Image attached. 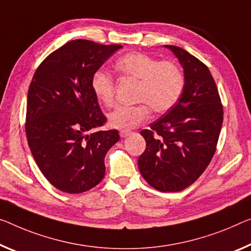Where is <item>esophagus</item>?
Returning a JSON list of instances; mask_svg holds the SVG:
<instances>
[{
  "instance_id": "obj_1",
  "label": "esophagus",
  "mask_w": 251,
  "mask_h": 251,
  "mask_svg": "<svg viewBox=\"0 0 251 251\" xmlns=\"http://www.w3.org/2000/svg\"><path fill=\"white\" fill-rule=\"evenodd\" d=\"M131 134V131L130 130H121L120 131V137L121 138H126L128 136Z\"/></svg>"
}]
</instances>
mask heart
<instances>
[{
    "label": "heart",
    "mask_w": 251,
    "mask_h": 251,
    "mask_svg": "<svg viewBox=\"0 0 251 251\" xmlns=\"http://www.w3.org/2000/svg\"><path fill=\"white\" fill-rule=\"evenodd\" d=\"M122 75L139 80L136 100L140 102L131 106H118L109 115L113 128L130 130L148 120L150 109L157 114L167 112L182 95L185 77L175 63L159 61L144 52L126 53L115 63ZM91 87L100 102L110 107L115 102L113 78L107 73L96 71L91 79Z\"/></svg>",
    "instance_id": "heart-1"
}]
</instances>
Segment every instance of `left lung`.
I'll use <instances>...</instances> for the list:
<instances>
[{
    "instance_id": "left-lung-1",
    "label": "left lung",
    "mask_w": 251,
    "mask_h": 251,
    "mask_svg": "<svg viewBox=\"0 0 251 251\" xmlns=\"http://www.w3.org/2000/svg\"><path fill=\"white\" fill-rule=\"evenodd\" d=\"M165 48L178 58L185 86L171 110L140 134L146 149L139 157L141 175L160 192H179L203 174L212 160L223 122V107L209 68L186 50Z\"/></svg>"
}]
</instances>
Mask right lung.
Wrapping results in <instances>:
<instances>
[{
    "label": "right lung",
    "instance_id": "obj_1",
    "mask_svg": "<svg viewBox=\"0 0 251 251\" xmlns=\"http://www.w3.org/2000/svg\"><path fill=\"white\" fill-rule=\"evenodd\" d=\"M121 45L76 39L50 53L28 91L25 133L38 167L57 190L69 194L96 186L104 158L120 140L118 130L94 131L106 122L91 87L94 73Z\"/></svg>",
    "mask_w": 251,
    "mask_h": 251
}]
</instances>
